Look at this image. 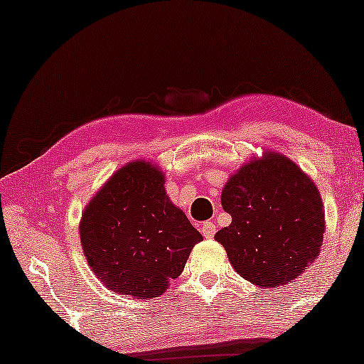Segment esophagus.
<instances>
[{
    "label": "esophagus",
    "mask_w": 364,
    "mask_h": 364,
    "mask_svg": "<svg viewBox=\"0 0 364 364\" xmlns=\"http://www.w3.org/2000/svg\"><path fill=\"white\" fill-rule=\"evenodd\" d=\"M215 232H217V227H215V223H213V222H205L202 225V235L205 238H213Z\"/></svg>",
    "instance_id": "34e87169"
}]
</instances>
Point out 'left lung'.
I'll return each mask as SVG.
<instances>
[{
	"label": "left lung",
	"mask_w": 364,
	"mask_h": 364,
	"mask_svg": "<svg viewBox=\"0 0 364 364\" xmlns=\"http://www.w3.org/2000/svg\"><path fill=\"white\" fill-rule=\"evenodd\" d=\"M220 200L232 223L215 240L245 280L277 288L315 262L325 233L321 196L288 157L265 152L248 161L225 183Z\"/></svg>",
	"instance_id": "8db88e82"
}]
</instances>
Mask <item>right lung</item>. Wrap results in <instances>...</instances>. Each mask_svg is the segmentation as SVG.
I'll return each mask as SVG.
<instances>
[{
	"label": "right lung",
	"mask_w": 364,
	"mask_h": 364,
	"mask_svg": "<svg viewBox=\"0 0 364 364\" xmlns=\"http://www.w3.org/2000/svg\"><path fill=\"white\" fill-rule=\"evenodd\" d=\"M164 172L146 161L119 168L91 198L79 223L94 275L109 290L137 298L162 295L203 240L164 188Z\"/></svg>",
	"instance_id": "obj_1"
}]
</instances>
